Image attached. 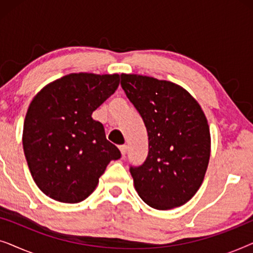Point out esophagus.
I'll return each mask as SVG.
<instances>
[{
    "label": "esophagus",
    "mask_w": 253,
    "mask_h": 253,
    "mask_svg": "<svg viewBox=\"0 0 253 253\" xmlns=\"http://www.w3.org/2000/svg\"><path fill=\"white\" fill-rule=\"evenodd\" d=\"M120 151H121V153H122V155H126V152H127V146H126V145H121Z\"/></svg>",
    "instance_id": "esophagus-1"
}]
</instances>
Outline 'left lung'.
<instances>
[{
	"label": "left lung",
	"mask_w": 253,
	"mask_h": 253,
	"mask_svg": "<svg viewBox=\"0 0 253 253\" xmlns=\"http://www.w3.org/2000/svg\"><path fill=\"white\" fill-rule=\"evenodd\" d=\"M121 86L143 119L148 154L130 166L134 188L148 206L184 205L202 185L211 154L205 114L181 86L139 75H121Z\"/></svg>",
	"instance_id": "1"
}]
</instances>
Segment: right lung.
Wrapping results in <instances>:
<instances>
[{
	"label": "right lung",
	"mask_w": 253,
	"mask_h": 253,
	"mask_svg": "<svg viewBox=\"0 0 253 253\" xmlns=\"http://www.w3.org/2000/svg\"><path fill=\"white\" fill-rule=\"evenodd\" d=\"M119 75L71 74L50 83L31 102L23 147L44 195L75 204L87 198L112 160L121 158L92 113L114 94Z\"/></svg>",
	"instance_id": "right-lung-1"
}]
</instances>
